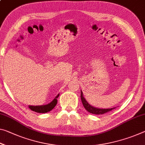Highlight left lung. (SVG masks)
<instances>
[{
  "instance_id": "8db88e82",
  "label": "left lung",
  "mask_w": 145,
  "mask_h": 145,
  "mask_svg": "<svg viewBox=\"0 0 145 145\" xmlns=\"http://www.w3.org/2000/svg\"><path fill=\"white\" fill-rule=\"evenodd\" d=\"M81 99L82 105H83L84 108L86 109L87 111L89 113L93 114H96V115H99V114H103L106 113V112H110L111 110H114L116 108H108V109H101V108H95L89 105L87 101L85 99L84 97H83V93H82V91H81Z\"/></svg>"
}]
</instances>
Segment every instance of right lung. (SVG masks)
<instances>
[{"instance_id": "right-lung-1", "label": "right lung", "mask_w": 145, "mask_h": 145, "mask_svg": "<svg viewBox=\"0 0 145 145\" xmlns=\"http://www.w3.org/2000/svg\"><path fill=\"white\" fill-rule=\"evenodd\" d=\"M59 95H57L56 99H54L53 100V101L49 103V104L42 106H29V108L31 110H33V111L35 112H37V113H46V112L51 111L56 106L57 103V98L59 97Z\"/></svg>"}]
</instances>
